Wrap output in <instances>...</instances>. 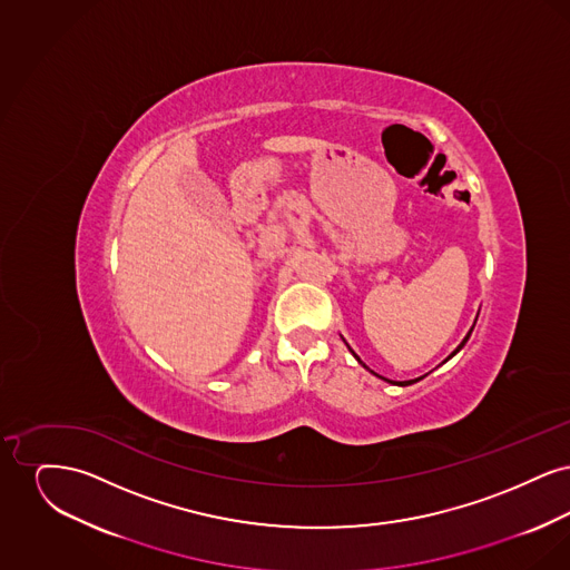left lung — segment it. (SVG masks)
<instances>
[{
	"mask_svg": "<svg viewBox=\"0 0 570 570\" xmlns=\"http://www.w3.org/2000/svg\"><path fill=\"white\" fill-rule=\"evenodd\" d=\"M472 328H474V326H472ZM472 328H470V331H468V335H465V337H463V342H461L460 346H458V348H455V351H453V353H451V356H453V354L460 353L461 348H463V344H465V342H468V337H470V333H472ZM351 353H353V351H351ZM354 356H356V354H354ZM451 356H449V358H451ZM356 361H358V363H361V365H363V367H367V365H365V363H363V361H361V358H358V356H356ZM367 370H370V367H367ZM370 372H372V370H370ZM372 374H374V372H372ZM376 376H379V374H376ZM380 379H382V376H380ZM416 380H419V379H416ZM416 380H407V382H397V384H402V386H406V384H412V382H416ZM389 382H391V380H389Z\"/></svg>",
	"mask_w": 570,
	"mask_h": 570,
	"instance_id": "obj_1",
	"label": "left lung"
}]
</instances>
